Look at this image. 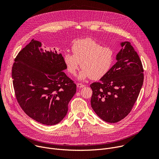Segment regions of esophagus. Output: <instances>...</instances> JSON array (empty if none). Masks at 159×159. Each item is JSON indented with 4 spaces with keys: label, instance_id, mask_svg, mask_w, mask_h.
Segmentation results:
<instances>
[{
    "label": "esophagus",
    "instance_id": "esophagus-1",
    "mask_svg": "<svg viewBox=\"0 0 159 159\" xmlns=\"http://www.w3.org/2000/svg\"><path fill=\"white\" fill-rule=\"evenodd\" d=\"M77 86L78 88H84V86H85V85H84V84H82L80 83H77Z\"/></svg>",
    "mask_w": 159,
    "mask_h": 159
}]
</instances>
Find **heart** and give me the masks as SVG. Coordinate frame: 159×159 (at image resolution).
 Segmentation results:
<instances>
[{"label":"heart","instance_id":"obj_1","mask_svg":"<svg viewBox=\"0 0 159 159\" xmlns=\"http://www.w3.org/2000/svg\"><path fill=\"white\" fill-rule=\"evenodd\" d=\"M73 54L66 52L63 61L68 71L75 75L82 65V70L78 79L84 80L91 77L98 80L106 75L114 61V52L107 47H103L97 41L86 38L76 41L72 46Z\"/></svg>","mask_w":159,"mask_h":159}]
</instances>
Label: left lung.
I'll use <instances>...</instances> for the list:
<instances>
[{
    "mask_svg": "<svg viewBox=\"0 0 159 159\" xmlns=\"http://www.w3.org/2000/svg\"><path fill=\"white\" fill-rule=\"evenodd\" d=\"M116 62L106 75L94 82L91 107L107 123L123 120L131 111L141 89L143 68L138 54L129 41L121 42Z\"/></svg>",
    "mask_w": 159,
    "mask_h": 159,
    "instance_id": "1",
    "label": "left lung"
}]
</instances>
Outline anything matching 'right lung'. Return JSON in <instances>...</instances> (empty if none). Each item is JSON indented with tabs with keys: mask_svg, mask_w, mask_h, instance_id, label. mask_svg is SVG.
<instances>
[{
	"mask_svg": "<svg viewBox=\"0 0 159 159\" xmlns=\"http://www.w3.org/2000/svg\"><path fill=\"white\" fill-rule=\"evenodd\" d=\"M61 54L47 51L33 39L15 59L12 79L16 99L30 118L46 125L59 123L68 112L76 84L63 71Z\"/></svg>",
	"mask_w": 159,
	"mask_h": 159,
	"instance_id": "1",
	"label": "right lung"
}]
</instances>
